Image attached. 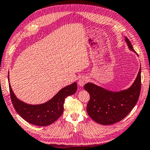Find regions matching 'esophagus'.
Listing matches in <instances>:
<instances>
[{"mask_svg":"<svg viewBox=\"0 0 150 150\" xmlns=\"http://www.w3.org/2000/svg\"><path fill=\"white\" fill-rule=\"evenodd\" d=\"M88 78H87V77H84V76L81 77L79 79V80H78V84L80 86L82 87V86H84V85L86 84L87 82H88Z\"/></svg>","mask_w":150,"mask_h":150,"instance_id":"esophagus-1","label":"esophagus"}]
</instances>
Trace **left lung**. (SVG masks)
<instances>
[{
	"mask_svg": "<svg viewBox=\"0 0 150 150\" xmlns=\"http://www.w3.org/2000/svg\"><path fill=\"white\" fill-rule=\"evenodd\" d=\"M125 38L129 50L136 53ZM84 88L90 94L86 107L89 116L101 125H112L125 118L136 105L141 91V68L133 84L126 90L112 92L89 82Z\"/></svg>",
	"mask_w": 150,
	"mask_h": 150,
	"instance_id": "obj_1",
	"label": "left lung"
}]
</instances>
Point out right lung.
<instances>
[{"label": "right lung", "mask_w": 150, "mask_h": 150, "mask_svg": "<svg viewBox=\"0 0 150 150\" xmlns=\"http://www.w3.org/2000/svg\"><path fill=\"white\" fill-rule=\"evenodd\" d=\"M9 80V76H8ZM11 101L15 109L23 119L37 126H47L56 121L63 113L65 98L77 90L76 82L61 89L47 102L40 105H29L20 100L15 95L9 83Z\"/></svg>", "instance_id": "1"}]
</instances>
